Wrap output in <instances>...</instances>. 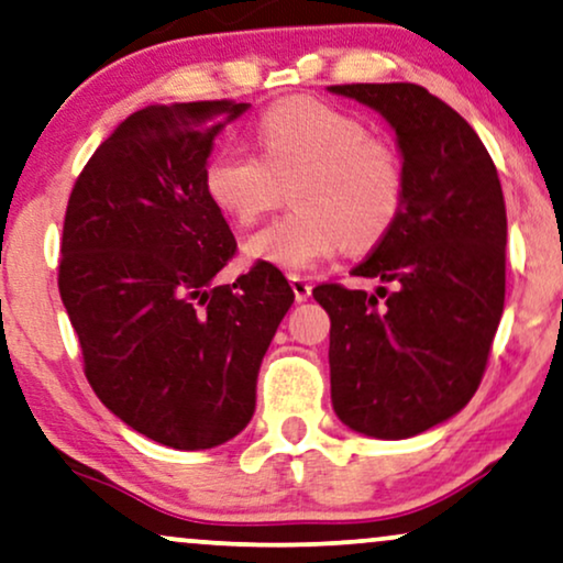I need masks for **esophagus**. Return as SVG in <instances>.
<instances>
[{
    "instance_id": "obj_1",
    "label": "esophagus",
    "mask_w": 563,
    "mask_h": 563,
    "mask_svg": "<svg viewBox=\"0 0 563 563\" xmlns=\"http://www.w3.org/2000/svg\"><path fill=\"white\" fill-rule=\"evenodd\" d=\"M288 280H290V288H294L296 301H306V298L311 296V283L306 280V277H301V275H290Z\"/></svg>"
}]
</instances>
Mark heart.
I'll return each instance as SVG.
<instances>
[{"instance_id": "b5f03b06", "label": "heart", "mask_w": 563, "mask_h": 563, "mask_svg": "<svg viewBox=\"0 0 563 563\" xmlns=\"http://www.w3.org/2000/svg\"><path fill=\"white\" fill-rule=\"evenodd\" d=\"M260 155L223 147L205 166V191L231 223L252 225L294 187L296 212L246 241V254L306 273L343 249L366 252L393 231L405 202V168L389 140L358 117L311 98L262 113Z\"/></svg>"}]
</instances>
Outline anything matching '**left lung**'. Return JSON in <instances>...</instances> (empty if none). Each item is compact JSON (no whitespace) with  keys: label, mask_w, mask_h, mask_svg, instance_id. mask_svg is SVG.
<instances>
[{"label":"left lung","mask_w":563,"mask_h":563,"mask_svg":"<svg viewBox=\"0 0 563 563\" xmlns=\"http://www.w3.org/2000/svg\"><path fill=\"white\" fill-rule=\"evenodd\" d=\"M330 90L387 119L405 168L400 218L353 269L393 290L314 288L330 314L332 408L366 437L408 439L465 408L486 372L507 286L499 174L473 126L421 85Z\"/></svg>","instance_id":"1"}]
</instances>
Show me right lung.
Wrapping results in <instances>:
<instances>
[{
    "label": "right lung",
    "instance_id": "1",
    "mask_svg": "<svg viewBox=\"0 0 563 563\" xmlns=\"http://www.w3.org/2000/svg\"><path fill=\"white\" fill-rule=\"evenodd\" d=\"M246 109L134 111L85 163L64 216L59 294L92 393L174 450H210L246 429L260 364L294 303L267 262L216 283L236 239L205 191V166Z\"/></svg>",
    "mask_w": 563,
    "mask_h": 563
}]
</instances>
